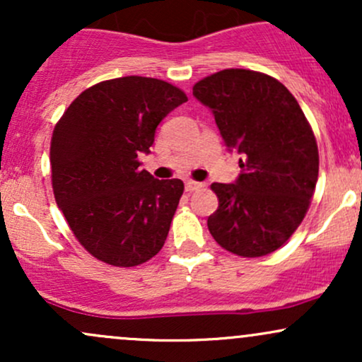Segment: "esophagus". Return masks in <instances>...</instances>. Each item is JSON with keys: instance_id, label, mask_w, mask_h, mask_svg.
I'll use <instances>...</instances> for the list:
<instances>
[{"instance_id": "esophagus-1", "label": "esophagus", "mask_w": 362, "mask_h": 362, "mask_svg": "<svg viewBox=\"0 0 362 362\" xmlns=\"http://www.w3.org/2000/svg\"><path fill=\"white\" fill-rule=\"evenodd\" d=\"M202 185L201 182H195V180H187L185 182V190L187 192H194V190H199V189H202Z\"/></svg>"}]
</instances>
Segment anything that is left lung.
<instances>
[{"label":"left lung","instance_id":"1","mask_svg":"<svg viewBox=\"0 0 362 362\" xmlns=\"http://www.w3.org/2000/svg\"><path fill=\"white\" fill-rule=\"evenodd\" d=\"M224 143L245 155L238 180L211 189L219 206L207 228L224 250L264 257L281 248L308 213L318 180L313 129L293 93L252 69H223L194 85Z\"/></svg>","mask_w":362,"mask_h":362}]
</instances>
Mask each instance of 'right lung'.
Masks as SVG:
<instances>
[{"label":"right lung","mask_w":362,"mask_h":362,"mask_svg":"<svg viewBox=\"0 0 362 362\" xmlns=\"http://www.w3.org/2000/svg\"><path fill=\"white\" fill-rule=\"evenodd\" d=\"M187 102L172 83L122 76L86 88L57 120L51 139L52 190L74 238L114 267L161 250L184 182L139 168L158 124Z\"/></svg>","instance_id":"right-lung-1"}]
</instances>
